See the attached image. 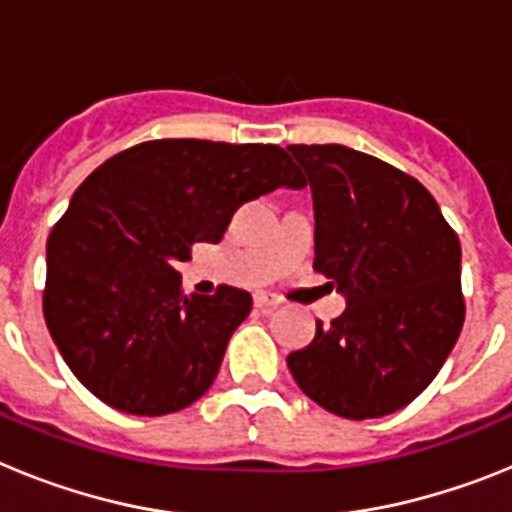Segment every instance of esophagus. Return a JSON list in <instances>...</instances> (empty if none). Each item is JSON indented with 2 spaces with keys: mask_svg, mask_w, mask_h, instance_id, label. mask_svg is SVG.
Wrapping results in <instances>:
<instances>
[{
  "mask_svg": "<svg viewBox=\"0 0 512 512\" xmlns=\"http://www.w3.org/2000/svg\"><path fill=\"white\" fill-rule=\"evenodd\" d=\"M253 305L259 307V310H274V307L282 305V300H279V297L266 295V292H259V295L253 297Z\"/></svg>",
  "mask_w": 512,
  "mask_h": 512,
  "instance_id": "1",
  "label": "esophagus"
}]
</instances>
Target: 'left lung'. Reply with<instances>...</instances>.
Listing matches in <instances>:
<instances>
[{
    "label": "left lung",
    "instance_id": "left-lung-1",
    "mask_svg": "<svg viewBox=\"0 0 512 512\" xmlns=\"http://www.w3.org/2000/svg\"><path fill=\"white\" fill-rule=\"evenodd\" d=\"M315 207V264L346 295L287 366L341 418H382L433 382L464 325L461 246L431 192L369 153L287 146Z\"/></svg>",
    "mask_w": 512,
    "mask_h": 512
}]
</instances>
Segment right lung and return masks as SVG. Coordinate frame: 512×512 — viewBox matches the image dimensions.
Returning <instances> with one entry per match:
<instances>
[{
  "instance_id": "add662e5",
  "label": "right lung",
  "mask_w": 512,
  "mask_h": 512,
  "mask_svg": "<svg viewBox=\"0 0 512 512\" xmlns=\"http://www.w3.org/2000/svg\"><path fill=\"white\" fill-rule=\"evenodd\" d=\"M305 184L264 143L164 138L107 158L48 235L43 315L74 377L130 415L200 400L251 295L223 284L187 297L176 264L192 243L223 241L243 202Z\"/></svg>"
}]
</instances>
